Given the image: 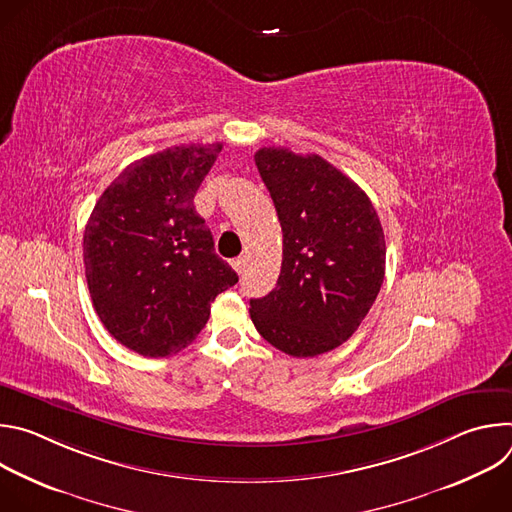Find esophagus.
<instances>
[{
	"mask_svg": "<svg viewBox=\"0 0 512 512\" xmlns=\"http://www.w3.org/2000/svg\"><path fill=\"white\" fill-rule=\"evenodd\" d=\"M231 265H233V269H235L239 275L245 271V259H243V257H237V259H233V263H231Z\"/></svg>",
	"mask_w": 512,
	"mask_h": 512,
	"instance_id": "34e87169",
	"label": "esophagus"
}]
</instances>
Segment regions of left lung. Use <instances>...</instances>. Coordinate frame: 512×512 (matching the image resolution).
Returning a JSON list of instances; mask_svg holds the SVG:
<instances>
[{
    "label": "left lung",
    "mask_w": 512,
    "mask_h": 512,
    "mask_svg": "<svg viewBox=\"0 0 512 512\" xmlns=\"http://www.w3.org/2000/svg\"><path fill=\"white\" fill-rule=\"evenodd\" d=\"M255 164L283 233L277 285L251 300L257 332L289 356H318L346 342L385 279L379 214L348 176L316 154L261 148Z\"/></svg>",
    "instance_id": "obj_1"
}]
</instances>
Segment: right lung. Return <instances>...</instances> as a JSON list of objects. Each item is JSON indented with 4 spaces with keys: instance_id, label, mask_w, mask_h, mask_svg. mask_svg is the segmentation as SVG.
Returning a JSON list of instances; mask_svg holds the SVG:
<instances>
[{
    "instance_id": "right-lung-1",
    "label": "right lung",
    "mask_w": 512,
    "mask_h": 512,
    "mask_svg": "<svg viewBox=\"0 0 512 512\" xmlns=\"http://www.w3.org/2000/svg\"><path fill=\"white\" fill-rule=\"evenodd\" d=\"M223 143L178 145L127 166L97 200L85 273L109 334L143 356L190 344L239 275L214 253L194 196Z\"/></svg>"
}]
</instances>
